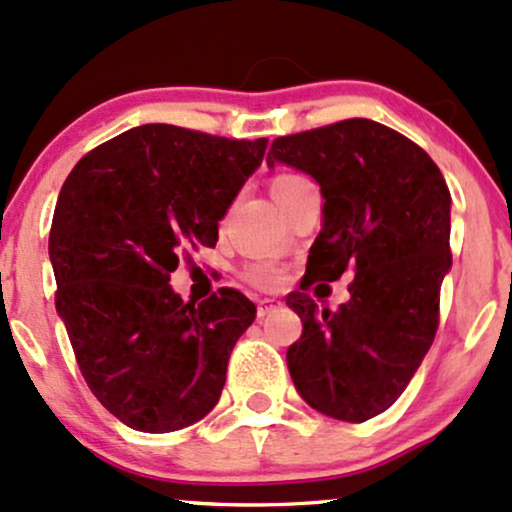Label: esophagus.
I'll return each mask as SVG.
<instances>
[{
    "mask_svg": "<svg viewBox=\"0 0 512 512\" xmlns=\"http://www.w3.org/2000/svg\"><path fill=\"white\" fill-rule=\"evenodd\" d=\"M276 308H279V303L272 301V298H260V301H257V315L260 317L274 313Z\"/></svg>",
    "mask_w": 512,
    "mask_h": 512,
    "instance_id": "1",
    "label": "esophagus"
}]
</instances>
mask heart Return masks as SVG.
<instances>
[{
	"label": "heart",
	"mask_w": 512,
	"mask_h": 512,
	"mask_svg": "<svg viewBox=\"0 0 512 512\" xmlns=\"http://www.w3.org/2000/svg\"><path fill=\"white\" fill-rule=\"evenodd\" d=\"M301 182H305V178L298 173H276L272 178L274 199H281L286 192H291L293 187L301 185ZM245 279H248L252 286H257V289H276V286L284 281V272H281L274 262L262 260V262H252L245 267Z\"/></svg>",
	"instance_id": "1"
}]
</instances>
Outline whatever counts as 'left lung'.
I'll return each instance as SVG.
<instances>
[{
    "label": "left lung",
    "instance_id": "1",
    "mask_svg": "<svg viewBox=\"0 0 512 512\" xmlns=\"http://www.w3.org/2000/svg\"><path fill=\"white\" fill-rule=\"evenodd\" d=\"M267 163L313 175L325 197L301 289L356 274L337 310L286 296L303 322L291 380L320 414L361 424L397 402L436 337L450 190L419 144L363 117L274 139Z\"/></svg>",
    "mask_w": 512,
    "mask_h": 512
}]
</instances>
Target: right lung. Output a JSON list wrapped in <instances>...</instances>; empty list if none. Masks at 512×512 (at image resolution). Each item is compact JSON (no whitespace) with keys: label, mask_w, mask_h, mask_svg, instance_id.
<instances>
[{"label":"right lung","mask_w":512,"mask_h":512,"mask_svg":"<svg viewBox=\"0 0 512 512\" xmlns=\"http://www.w3.org/2000/svg\"><path fill=\"white\" fill-rule=\"evenodd\" d=\"M267 139L142 125L96 146L64 180L50 228L55 308L88 390L134 431L168 433L219 402L257 308L236 289L185 303L170 272L219 240Z\"/></svg>","instance_id":"1"}]
</instances>
